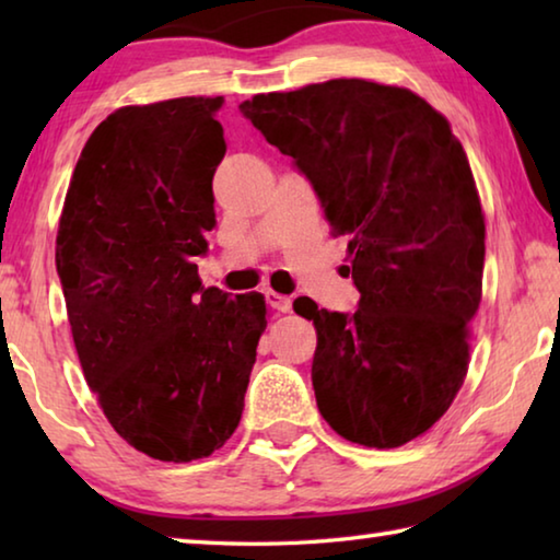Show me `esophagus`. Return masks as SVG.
Listing matches in <instances>:
<instances>
[{"label": "esophagus", "instance_id": "obj_1", "mask_svg": "<svg viewBox=\"0 0 560 560\" xmlns=\"http://www.w3.org/2000/svg\"><path fill=\"white\" fill-rule=\"evenodd\" d=\"M264 296H267L269 306L277 308L279 314H289L291 311V296H281L277 291H264Z\"/></svg>", "mask_w": 560, "mask_h": 560}]
</instances>
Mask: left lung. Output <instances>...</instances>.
<instances>
[{
  "mask_svg": "<svg viewBox=\"0 0 560 560\" xmlns=\"http://www.w3.org/2000/svg\"><path fill=\"white\" fill-rule=\"evenodd\" d=\"M240 110L348 236L355 314L293 301L318 334V412L365 447L420 438L459 393L481 301L485 214L467 153L428 101L363 79L259 93Z\"/></svg>",
  "mask_w": 560,
  "mask_h": 560,
  "instance_id": "8db88e82",
  "label": "left lung"
}]
</instances>
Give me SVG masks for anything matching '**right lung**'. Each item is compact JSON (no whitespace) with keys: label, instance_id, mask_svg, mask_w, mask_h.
I'll list each match as a JSON object with an SVG mask.
<instances>
[{"label":"right lung","instance_id":"1","mask_svg":"<svg viewBox=\"0 0 560 560\" xmlns=\"http://www.w3.org/2000/svg\"><path fill=\"white\" fill-rule=\"evenodd\" d=\"M224 98L126 106L83 145L56 271L75 350L122 440L163 462L210 457L242 420L267 328L261 293L205 289Z\"/></svg>","mask_w":560,"mask_h":560}]
</instances>
